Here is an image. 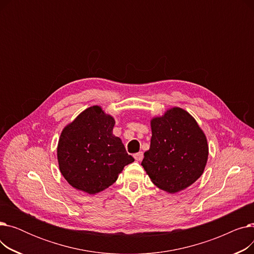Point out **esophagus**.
Instances as JSON below:
<instances>
[{
	"label": "esophagus",
	"mask_w": 254,
	"mask_h": 254,
	"mask_svg": "<svg viewBox=\"0 0 254 254\" xmlns=\"http://www.w3.org/2000/svg\"><path fill=\"white\" fill-rule=\"evenodd\" d=\"M134 157H135V159H136L137 162H141L142 159H143V157H144V154H143V152H142V151H140V152L136 153V154L134 155Z\"/></svg>",
	"instance_id": "esophagus-1"
}]
</instances>
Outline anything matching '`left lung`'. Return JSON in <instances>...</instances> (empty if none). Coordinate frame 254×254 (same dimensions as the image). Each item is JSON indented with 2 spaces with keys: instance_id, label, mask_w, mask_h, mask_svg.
Listing matches in <instances>:
<instances>
[{
  "instance_id": "obj_1",
  "label": "left lung",
  "mask_w": 254,
  "mask_h": 254,
  "mask_svg": "<svg viewBox=\"0 0 254 254\" xmlns=\"http://www.w3.org/2000/svg\"><path fill=\"white\" fill-rule=\"evenodd\" d=\"M150 148L142 166L157 188L175 193L188 189L204 173L209 154L207 138L195 119L179 107L150 122Z\"/></svg>"
}]
</instances>
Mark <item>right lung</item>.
Instances as JSON below:
<instances>
[{"label": "right lung", "instance_id": "add662e5", "mask_svg": "<svg viewBox=\"0 0 254 254\" xmlns=\"http://www.w3.org/2000/svg\"><path fill=\"white\" fill-rule=\"evenodd\" d=\"M114 125L113 116L91 106L64 127L58 144L59 167L77 190L95 194L108 189L135 161L113 135Z\"/></svg>", "mask_w": 254, "mask_h": 254}]
</instances>
